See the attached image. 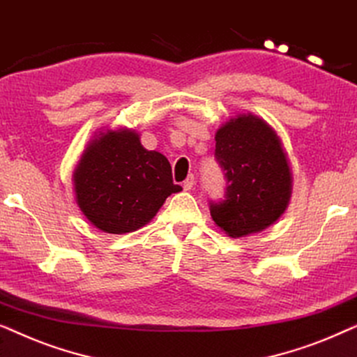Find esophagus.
Listing matches in <instances>:
<instances>
[{
  "mask_svg": "<svg viewBox=\"0 0 357 357\" xmlns=\"http://www.w3.org/2000/svg\"><path fill=\"white\" fill-rule=\"evenodd\" d=\"M193 185H195V177L193 175H190V177L182 183V187H183V190H192Z\"/></svg>",
  "mask_w": 357,
  "mask_h": 357,
  "instance_id": "obj_1",
  "label": "esophagus"
}]
</instances>
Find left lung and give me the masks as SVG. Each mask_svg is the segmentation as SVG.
I'll use <instances>...</instances> for the list:
<instances>
[{
	"mask_svg": "<svg viewBox=\"0 0 357 357\" xmlns=\"http://www.w3.org/2000/svg\"><path fill=\"white\" fill-rule=\"evenodd\" d=\"M226 178L224 197L209 202L213 221L231 237L266 229L284 213L291 170L278 135L253 115L221 126L214 149Z\"/></svg>",
	"mask_w": 357,
	"mask_h": 357,
	"instance_id": "8db88e82",
	"label": "left lung"
}]
</instances>
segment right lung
Returning <instances> with one entry per match:
<instances>
[{"label":"right lung","mask_w":357,"mask_h":357,"mask_svg":"<svg viewBox=\"0 0 357 357\" xmlns=\"http://www.w3.org/2000/svg\"><path fill=\"white\" fill-rule=\"evenodd\" d=\"M77 204L109 234L133 232L155 216L169 195L182 190L165 155L144 149L131 130L92 141L75 174Z\"/></svg>","instance_id":"right-lung-1"}]
</instances>
